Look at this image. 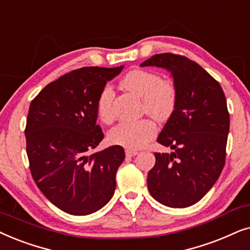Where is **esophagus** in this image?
<instances>
[{
    "mask_svg": "<svg viewBox=\"0 0 250 250\" xmlns=\"http://www.w3.org/2000/svg\"><path fill=\"white\" fill-rule=\"evenodd\" d=\"M137 154H138V152L135 151V149H129V148L125 149V155L127 156H135Z\"/></svg>",
    "mask_w": 250,
    "mask_h": 250,
    "instance_id": "obj_1",
    "label": "esophagus"
}]
</instances>
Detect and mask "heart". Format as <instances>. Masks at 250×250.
Masks as SVG:
<instances>
[{
  "label": "heart",
  "instance_id": "1",
  "mask_svg": "<svg viewBox=\"0 0 250 250\" xmlns=\"http://www.w3.org/2000/svg\"><path fill=\"white\" fill-rule=\"evenodd\" d=\"M125 90L143 98V112L156 121H166L175 112L177 89L170 80H164L158 73L147 69H134L122 80ZM114 90L111 85L103 88L97 99V115L104 123L115 119L113 102ZM156 134V125L151 119L122 121L108 132L111 143L129 149L144 147Z\"/></svg>",
  "mask_w": 250,
  "mask_h": 250
}]
</instances>
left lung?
Returning <instances> with one entry per match:
<instances>
[{
    "label": "left lung",
    "instance_id": "8db88e82",
    "mask_svg": "<svg viewBox=\"0 0 250 250\" xmlns=\"http://www.w3.org/2000/svg\"><path fill=\"white\" fill-rule=\"evenodd\" d=\"M141 66L168 69L177 105L158 137L174 152L154 153L147 188L160 204L185 208L197 204L217 181L225 165L229 114L222 86L191 59L159 53Z\"/></svg>",
    "mask_w": 250,
    "mask_h": 250
}]
</instances>
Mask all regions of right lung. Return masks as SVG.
<instances>
[{
	"mask_svg": "<svg viewBox=\"0 0 250 250\" xmlns=\"http://www.w3.org/2000/svg\"><path fill=\"white\" fill-rule=\"evenodd\" d=\"M122 68L96 66L66 73L29 105L25 137L32 177L45 198L67 214H92L114 194L125 149L113 145L91 151L104 138L96 123L98 96Z\"/></svg>",
	"mask_w": 250,
	"mask_h": 250,
	"instance_id": "1",
	"label": "right lung"
}]
</instances>
